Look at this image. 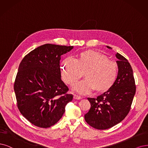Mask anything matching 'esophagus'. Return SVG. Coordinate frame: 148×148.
I'll list each match as a JSON object with an SVG mask.
<instances>
[{
  "instance_id": "34e87169",
  "label": "esophagus",
  "mask_w": 148,
  "mask_h": 148,
  "mask_svg": "<svg viewBox=\"0 0 148 148\" xmlns=\"http://www.w3.org/2000/svg\"><path fill=\"white\" fill-rule=\"evenodd\" d=\"M74 99H77V100H80V99H82V97H81L80 96H79L74 95Z\"/></svg>"
}]
</instances>
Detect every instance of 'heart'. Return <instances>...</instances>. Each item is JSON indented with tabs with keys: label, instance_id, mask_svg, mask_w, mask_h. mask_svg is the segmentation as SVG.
<instances>
[{
	"label": "heart",
	"instance_id": "obj_1",
	"mask_svg": "<svg viewBox=\"0 0 148 148\" xmlns=\"http://www.w3.org/2000/svg\"><path fill=\"white\" fill-rule=\"evenodd\" d=\"M84 75L86 79L73 86V90L80 95L88 94L92 90L103 93L110 90L115 84L118 74V66L106 55L94 50L82 52L78 60L69 57L61 64L63 80L72 86Z\"/></svg>",
	"mask_w": 148,
	"mask_h": 148
}]
</instances>
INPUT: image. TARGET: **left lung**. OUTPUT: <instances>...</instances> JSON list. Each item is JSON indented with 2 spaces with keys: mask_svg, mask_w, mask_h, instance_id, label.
<instances>
[{
  "mask_svg": "<svg viewBox=\"0 0 148 148\" xmlns=\"http://www.w3.org/2000/svg\"><path fill=\"white\" fill-rule=\"evenodd\" d=\"M116 57L118 74L115 84L110 90L97 98L88 97L91 107L85 114V119L96 129H107L122 121L130 110L135 94L136 86L132 67L128 60L121 54L117 53Z\"/></svg>",
  "mask_w": 148,
  "mask_h": 148,
  "instance_id": "obj_1",
  "label": "left lung"
}]
</instances>
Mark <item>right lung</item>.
<instances>
[{"label": "right lung", "mask_w": 148, "mask_h": 148, "mask_svg": "<svg viewBox=\"0 0 148 148\" xmlns=\"http://www.w3.org/2000/svg\"><path fill=\"white\" fill-rule=\"evenodd\" d=\"M73 46L46 44L22 60L14 83L17 105L28 121L42 128L56 124L73 100L68 87L61 79V56Z\"/></svg>", "instance_id": "1"}]
</instances>
